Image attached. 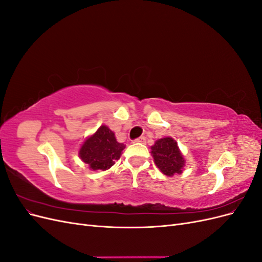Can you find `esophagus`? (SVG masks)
Masks as SVG:
<instances>
[{
  "label": "esophagus",
  "instance_id": "esophagus-1",
  "mask_svg": "<svg viewBox=\"0 0 262 262\" xmlns=\"http://www.w3.org/2000/svg\"><path fill=\"white\" fill-rule=\"evenodd\" d=\"M145 141H146L145 137H140L137 140H134V142H137V143H143V144L145 143Z\"/></svg>",
  "mask_w": 262,
  "mask_h": 262
}]
</instances>
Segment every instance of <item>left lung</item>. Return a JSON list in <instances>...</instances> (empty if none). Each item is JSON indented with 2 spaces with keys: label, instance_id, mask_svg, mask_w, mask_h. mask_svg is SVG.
I'll use <instances>...</instances> for the list:
<instances>
[{
  "label": "left lung",
  "instance_id": "8db88e82",
  "mask_svg": "<svg viewBox=\"0 0 262 262\" xmlns=\"http://www.w3.org/2000/svg\"><path fill=\"white\" fill-rule=\"evenodd\" d=\"M150 153L154 163L164 175L172 177L181 173L185 168L186 160L179 149L176 140L170 137L158 139L154 145L150 146Z\"/></svg>",
  "mask_w": 262,
  "mask_h": 262
}]
</instances>
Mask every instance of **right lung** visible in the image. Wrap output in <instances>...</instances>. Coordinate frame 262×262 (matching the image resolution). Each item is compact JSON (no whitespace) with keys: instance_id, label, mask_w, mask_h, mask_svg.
Returning <instances> with one entry per match:
<instances>
[{"instance_id":"obj_1","label":"right lung","mask_w":262,"mask_h":262,"mask_svg":"<svg viewBox=\"0 0 262 262\" xmlns=\"http://www.w3.org/2000/svg\"><path fill=\"white\" fill-rule=\"evenodd\" d=\"M125 145L119 143L114 131L102 124L87 137L78 149V156L91 170H107L121 156Z\"/></svg>"}]
</instances>
